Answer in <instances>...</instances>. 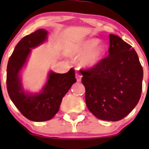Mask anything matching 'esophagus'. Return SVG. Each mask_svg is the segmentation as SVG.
<instances>
[{"mask_svg":"<svg viewBox=\"0 0 149 149\" xmlns=\"http://www.w3.org/2000/svg\"><path fill=\"white\" fill-rule=\"evenodd\" d=\"M81 77L82 76H81L79 73H76V80H77V81H79V82L81 81Z\"/></svg>","mask_w":149,"mask_h":149,"instance_id":"1","label":"esophagus"}]
</instances>
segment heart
Instances as JSON below:
<instances>
[{"label":"heart","instance_id":"heart-1","mask_svg":"<svg viewBox=\"0 0 149 149\" xmlns=\"http://www.w3.org/2000/svg\"><path fill=\"white\" fill-rule=\"evenodd\" d=\"M98 40L92 39L83 43L75 52L77 57L81 58V64L84 67H94L102 59L105 54V47L99 45Z\"/></svg>","mask_w":149,"mask_h":149}]
</instances>
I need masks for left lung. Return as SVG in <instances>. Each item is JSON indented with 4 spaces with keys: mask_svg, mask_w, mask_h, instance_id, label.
Returning <instances> with one entry per match:
<instances>
[{
    "mask_svg": "<svg viewBox=\"0 0 149 149\" xmlns=\"http://www.w3.org/2000/svg\"><path fill=\"white\" fill-rule=\"evenodd\" d=\"M109 55L81 70L88 110L100 120L118 121L137 105L142 91L143 68L131 45L109 34Z\"/></svg>",
    "mask_w": 149,
    "mask_h": 149,
    "instance_id": "1",
    "label": "left lung"
}]
</instances>
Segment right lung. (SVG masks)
Segmentation results:
<instances>
[{"label":"right lung","instance_id":"right-lung-1","mask_svg":"<svg viewBox=\"0 0 149 149\" xmlns=\"http://www.w3.org/2000/svg\"><path fill=\"white\" fill-rule=\"evenodd\" d=\"M47 34V31L40 29L23 37L15 47L7 65L6 86L10 100L25 118L34 122L52 119L59 110L63 97L76 82L75 70L71 68L68 73L62 74L50 72L47 82L40 94L29 95L22 89L19 71L31 48L42 43Z\"/></svg>","mask_w":149,"mask_h":149}]
</instances>
